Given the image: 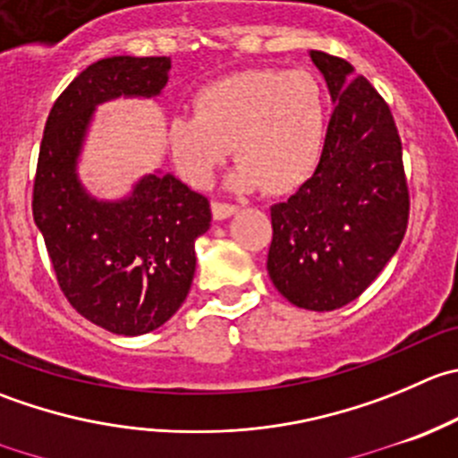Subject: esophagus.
I'll return each mask as SVG.
<instances>
[{
    "mask_svg": "<svg viewBox=\"0 0 458 458\" xmlns=\"http://www.w3.org/2000/svg\"><path fill=\"white\" fill-rule=\"evenodd\" d=\"M237 210H239V208L230 206V203H212V216H215L216 221L228 219V216H233Z\"/></svg>",
    "mask_w": 458,
    "mask_h": 458,
    "instance_id": "obj_1",
    "label": "esophagus"
}]
</instances>
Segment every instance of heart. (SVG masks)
Listing matches in <instances>:
<instances>
[{"label":"heart","instance_id":"heart-1","mask_svg":"<svg viewBox=\"0 0 458 458\" xmlns=\"http://www.w3.org/2000/svg\"><path fill=\"white\" fill-rule=\"evenodd\" d=\"M327 118L318 80L306 71L248 69L215 80L192 98V116L167 121L172 165L185 183L208 188L234 148L233 188L286 194L322 158Z\"/></svg>","mask_w":458,"mask_h":458}]
</instances>
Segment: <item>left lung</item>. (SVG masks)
I'll return each instance as SVG.
<instances>
[{"label": "left lung", "mask_w": 458, "mask_h": 458, "mask_svg": "<svg viewBox=\"0 0 458 458\" xmlns=\"http://www.w3.org/2000/svg\"><path fill=\"white\" fill-rule=\"evenodd\" d=\"M335 109L313 176L270 208L268 268L291 304L333 310L356 300L396 255L410 192L387 102L342 57L309 53Z\"/></svg>", "instance_id": "obj_1"}]
</instances>
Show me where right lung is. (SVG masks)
Returning a JSON list of instances; mask_svg holds the SVG:
<instances>
[{
  "mask_svg": "<svg viewBox=\"0 0 458 458\" xmlns=\"http://www.w3.org/2000/svg\"><path fill=\"white\" fill-rule=\"evenodd\" d=\"M170 69V57L93 62L60 93L39 145L33 219L57 284L82 318L116 335L154 331L183 304L210 203L161 170L140 176L125 197L98 199L78 163L98 105L161 96Z\"/></svg>",
  "mask_w": 458,
  "mask_h": 458,
  "instance_id": "obj_1",
  "label": "right lung"
}]
</instances>
